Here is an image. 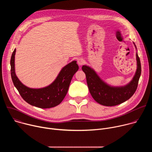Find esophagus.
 <instances>
[{"label":"esophagus","mask_w":152,"mask_h":152,"mask_svg":"<svg viewBox=\"0 0 152 152\" xmlns=\"http://www.w3.org/2000/svg\"><path fill=\"white\" fill-rule=\"evenodd\" d=\"M85 63V61L83 59H79L77 61V64L79 65V66H82L83 64Z\"/></svg>","instance_id":"esophagus-1"}]
</instances>
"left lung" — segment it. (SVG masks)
I'll list each match as a JSON object with an SVG mask.
<instances>
[{
    "mask_svg": "<svg viewBox=\"0 0 152 152\" xmlns=\"http://www.w3.org/2000/svg\"><path fill=\"white\" fill-rule=\"evenodd\" d=\"M135 46L137 49L135 45ZM136 56L137 69L135 75L131 82L123 86L114 87L107 85L93 69L86 66H82V69L85 73L90 93L97 103L106 106H115L126 102L134 95L141 73V62L137 53Z\"/></svg>",
    "mask_w": 152,
    "mask_h": 152,
    "instance_id": "8db88e82",
    "label": "left lung"
}]
</instances>
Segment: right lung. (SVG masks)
Masks as SVG:
<instances>
[{
    "label": "right lung",
    "instance_id": "1",
    "mask_svg": "<svg viewBox=\"0 0 152 152\" xmlns=\"http://www.w3.org/2000/svg\"><path fill=\"white\" fill-rule=\"evenodd\" d=\"M14 49L11 58V75L12 82L19 94L27 103L40 108H50L61 103L66 96L73 75L79 69L76 61L62 68L56 79L42 88H30L21 83L15 73Z\"/></svg>",
    "mask_w": 152,
    "mask_h": 152
}]
</instances>
